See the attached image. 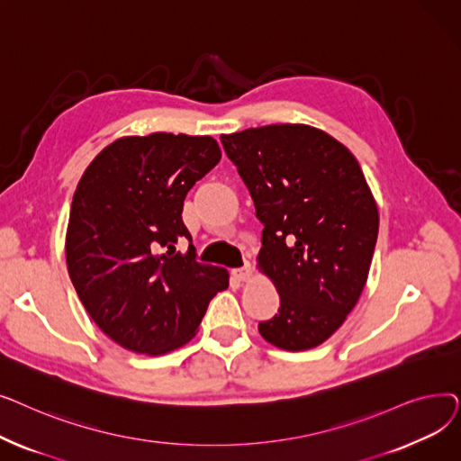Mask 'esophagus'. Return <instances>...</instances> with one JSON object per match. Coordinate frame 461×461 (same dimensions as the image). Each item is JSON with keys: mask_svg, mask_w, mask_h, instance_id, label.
<instances>
[{"mask_svg": "<svg viewBox=\"0 0 461 461\" xmlns=\"http://www.w3.org/2000/svg\"><path fill=\"white\" fill-rule=\"evenodd\" d=\"M231 275L237 282H249L252 276V269H250V265H245V267H240V269H233Z\"/></svg>", "mask_w": 461, "mask_h": 461, "instance_id": "1", "label": "esophagus"}]
</instances>
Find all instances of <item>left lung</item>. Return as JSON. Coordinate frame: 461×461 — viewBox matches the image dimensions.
I'll use <instances>...</instances> for the list:
<instances>
[{
    "instance_id": "left-lung-1",
    "label": "left lung",
    "mask_w": 461,
    "mask_h": 461,
    "mask_svg": "<svg viewBox=\"0 0 461 461\" xmlns=\"http://www.w3.org/2000/svg\"><path fill=\"white\" fill-rule=\"evenodd\" d=\"M263 224L258 269L280 295L258 325L285 351L318 348L342 327L366 285L379 212L344 143L303 123L221 136Z\"/></svg>"
}]
</instances>
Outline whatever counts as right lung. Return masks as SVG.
<instances>
[{"mask_svg": "<svg viewBox=\"0 0 461 461\" xmlns=\"http://www.w3.org/2000/svg\"><path fill=\"white\" fill-rule=\"evenodd\" d=\"M211 136H123L77 186L65 237L68 276L91 320L115 344L164 355L190 342L230 273L177 252L186 192L218 164Z\"/></svg>", "mask_w": 461, "mask_h": 461, "instance_id": "obj_1", "label": "right lung"}]
</instances>
